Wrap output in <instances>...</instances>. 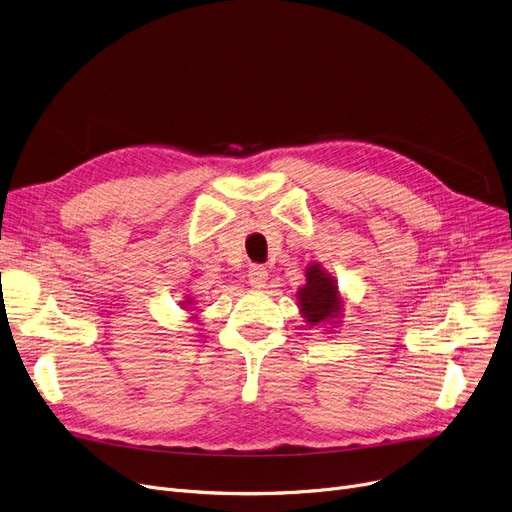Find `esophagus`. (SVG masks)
Wrapping results in <instances>:
<instances>
[{
	"mask_svg": "<svg viewBox=\"0 0 512 512\" xmlns=\"http://www.w3.org/2000/svg\"><path fill=\"white\" fill-rule=\"evenodd\" d=\"M249 284L251 286H255V288H263L265 286V282H267V270L263 265H257V263H253L251 267H249Z\"/></svg>",
	"mask_w": 512,
	"mask_h": 512,
	"instance_id": "34e87169",
	"label": "esophagus"
}]
</instances>
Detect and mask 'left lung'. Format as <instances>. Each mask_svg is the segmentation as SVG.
Returning a JSON list of instances; mask_svg holds the SVG:
<instances>
[{
  "mask_svg": "<svg viewBox=\"0 0 512 512\" xmlns=\"http://www.w3.org/2000/svg\"><path fill=\"white\" fill-rule=\"evenodd\" d=\"M303 315L311 326L321 324L340 311L338 292L334 280L321 270L319 265H311L307 270V284L297 292Z\"/></svg>",
  "mask_w": 512,
  "mask_h": 512,
  "instance_id": "obj_1",
  "label": "left lung"
}]
</instances>
